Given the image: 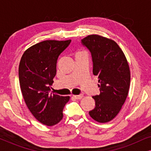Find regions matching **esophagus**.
Listing matches in <instances>:
<instances>
[{
  "instance_id": "obj_1",
  "label": "esophagus",
  "mask_w": 151,
  "mask_h": 151,
  "mask_svg": "<svg viewBox=\"0 0 151 151\" xmlns=\"http://www.w3.org/2000/svg\"><path fill=\"white\" fill-rule=\"evenodd\" d=\"M73 97L74 98H76V100H80V99H82V97H83V95L80 94V95H78V96H73Z\"/></svg>"
}]
</instances>
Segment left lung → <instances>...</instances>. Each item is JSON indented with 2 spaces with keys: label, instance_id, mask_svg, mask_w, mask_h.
<instances>
[{
  "label": "left lung",
  "instance_id": "8db88e82",
  "mask_svg": "<svg viewBox=\"0 0 151 151\" xmlns=\"http://www.w3.org/2000/svg\"><path fill=\"white\" fill-rule=\"evenodd\" d=\"M81 41L91 54L93 73L98 76L100 91V94L93 96L96 106L88 113L98 122H108L118 114L129 93V64L114 40L93 34Z\"/></svg>",
  "mask_w": 151,
  "mask_h": 151
}]
</instances>
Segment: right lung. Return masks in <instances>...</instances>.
I'll use <instances>...</instances> for the list:
<instances>
[{"mask_svg":"<svg viewBox=\"0 0 151 151\" xmlns=\"http://www.w3.org/2000/svg\"><path fill=\"white\" fill-rule=\"evenodd\" d=\"M71 41H42L27 49L20 60L18 76L24 102L35 118L45 125L60 122L69 100V96L50 95L49 91L56 74L58 58Z\"/></svg>","mask_w":151,"mask_h":151,"instance_id":"obj_1","label":"right lung"}]
</instances>
